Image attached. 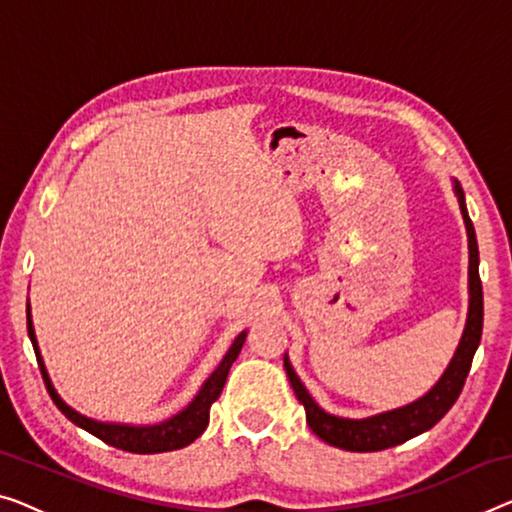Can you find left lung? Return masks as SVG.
Instances as JSON below:
<instances>
[{"mask_svg": "<svg viewBox=\"0 0 512 512\" xmlns=\"http://www.w3.org/2000/svg\"><path fill=\"white\" fill-rule=\"evenodd\" d=\"M453 193L457 197V204H460L469 239V312L460 345H457L451 363L446 365L444 375L439 377V381L430 388V391L421 395L418 400L404 404V407L381 411V414L368 418L333 416L312 400L308 388L301 384L299 375H296L292 363H289V358L285 354V370L289 384H292L296 398L303 404L305 421H308L310 430L329 446L354 453H372L404 444V441L414 439L418 434L430 430L432 425H437L441 418L448 414V409L453 407L455 400L460 398L464 379L469 375L471 361H474V354L480 345V333H483V285H480L478 276L480 259L474 223H471L469 218L467 202H464V190L457 179H453Z\"/></svg>", "mask_w": 512, "mask_h": 512, "instance_id": "obj_1", "label": "left lung"}]
</instances>
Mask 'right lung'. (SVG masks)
<instances>
[{
  "label": "right lung",
  "mask_w": 512,
  "mask_h": 512,
  "mask_svg": "<svg viewBox=\"0 0 512 512\" xmlns=\"http://www.w3.org/2000/svg\"><path fill=\"white\" fill-rule=\"evenodd\" d=\"M27 331H29V340H32L34 345L38 368H41L45 386H48L50 398L57 404L61 414H64L71 423L82 427V430H87L89 434H94V437L105 441L108 446L121 448V451H128V453H140V455L177 451V448L193 444V441L207 430L211 404L218 400L220 393H223V386L227 381V375H230L232 363L236 361V356H239L248 335V331H241L236 335L230 349H227V354L223 356V361L218 363V368L211 372L207 381H204L193 402H188L186 409H181L179 414H174L172 418H167V421L156 423V425H128V423L94 421V418H89L85 414H80V411H75L73 407H68V404L59 398V393L55 391V386H52L50 381L48 370H45L41 349H38L29 301H27Z\"/></svg>",
  "instance_id": "add662e5"
}]
</instances>
